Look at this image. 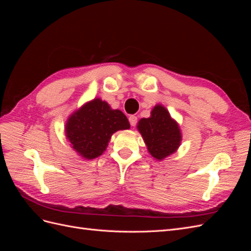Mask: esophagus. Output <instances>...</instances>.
I'll use <instances>...</instances> for the list:
<instances>
[{
  "mask_svg": "<svg viewBox=\"0 0 251 251\" xmlns=\"http://www.w3.org/2000/svg\"><path fill=\"white\" fill-rule=\"evenodd\" d=\"M128 121H130V124H131L132 126H135L136 124H137V116L131 115L130 117H128Z\"/></svg>",
  "mask_w": 251,
  "mask_h": 251,
  "instance_id": "1",
  "label": "esophagus"
}]
</instances>
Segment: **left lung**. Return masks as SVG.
I'll list each match as a JSON object with an SVG mask.
<instances>
[{
	"mask_svg": "<svg viewBox=\"0 0 251 251\" xmlns=\"http://www.w3.org/2000/svg\"><path fill=\"white\" fill-rule=\"evenodd\" d=\"M137 127L150 154L158 160L173 154L180 146V128L160 104L151 110L150 118H142Z\"/></svg>",
	"mask_w": 251,
	"mask_h": 251,
	"instance_id": "left-lung-1",
	"label": "left lung"
}]
</instances>
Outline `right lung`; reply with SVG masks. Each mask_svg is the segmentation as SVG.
I'll use <instances>...</instances> for the list:
<instances>
[{"mask_svg":"<svg viewBox=\"0 0 251 251\" xmlns=\"http://www.w3.org/2000/svg\"><path fill=\"white\" fill-rule=\"evenodd\" d=\"M128 127L130 124L123 112L112 110L107 102L97 98L70 116L66 134L78 154L94 159L107 149L113 133Z\"/></svg>","mask_w":251,"mask_h":251,"instance_id":"right-lung-1","label":"right lung"}]
</instances>
